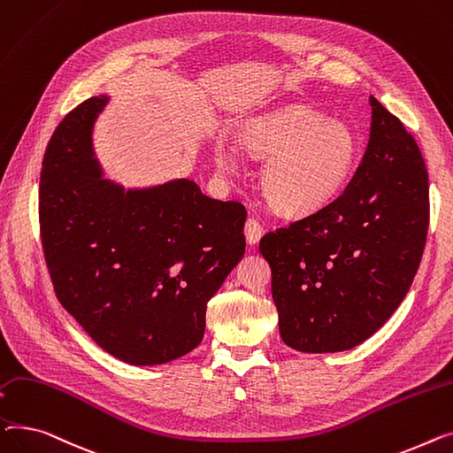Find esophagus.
<instances>
[{"instance_id": "34e87169", "label": "esophagus", "mask_w": 453, "mask_h": 453, "mask_svg": "<svg viewBox=\"0 0 453 453\" xmlns=\"http://www.w3.org/2000/svg\"><path fill=\"white\" fill-rule=\"evenodd\" d=\"M261 235H263V228H261L259 221L254 219V218H249L247 223H245V237H247V243L256 245V243L259 242V239H261Z\"/></svg>"}]
</instances>
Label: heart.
I'll return each mask as SVG.
<instances>
[{"instance_id": "1", "label": "heart", "mask_w": 453, "mask_h": 453, "mask_svg": "<svg viewBox=\"0 0 453 453\" xmlns=\"http://www.w3.org/2000/svg\"><path fill=\"white\" fill-rule=\"evenodd\" d=\"M239 139L250 153L269 158L261 179L265 196L288 216L312 214L331 203L357 165V141L349 127L303 105H287L247 120ZM214 161L219 170L232 172L239 166V153L218 141Z\"/></svg>"}]
</instances>
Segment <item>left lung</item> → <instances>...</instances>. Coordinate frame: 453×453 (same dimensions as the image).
<instances>
[{
    "mask_svg": "<svg viewBox=\"0 0 453 453\" xmlns=\"http://www.w3.org/2000/svg\"><path fill=\"white\" fill-rule=\"evenodd\" d=\"M362 163L329 204L267 232L280 334L303 353L351 349L401 305L426 245L428 170L404 124L369 96Z\"/></svg>",
    "mask_w": 453,
    "mask_h": 453,
    "instance_id": "1",
    "label": "left lung"
}]
</instances>
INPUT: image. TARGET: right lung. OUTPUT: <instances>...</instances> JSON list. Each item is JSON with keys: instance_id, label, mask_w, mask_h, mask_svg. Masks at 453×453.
<instances>
[{"instance_id": "1", "label": "right lung", "mask_w": 453, "mask_h": 453, "mask_svg": "<svg viewBox=\"0 0 453 453\" xmlns=\"http://www.w3.org/2000/svg\"><path fill=\"white\" fill-rule=\"evenodd\" d=\"M91 96L52 133L40 177V234L57 298L115 358L157 365L196 349L206 303L245 254L247 210L188 179L124 190L102 179Z\"/></svg>"}]
</instances>
